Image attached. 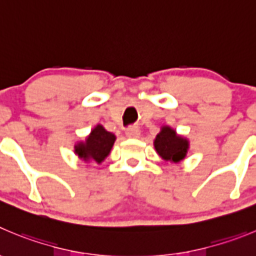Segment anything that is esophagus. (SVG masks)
I'll list each match as a JSON object with an SVG mask.
<instances>
[{"mask_svg": "<svg viewBox=\"0 0 256 256\" xmlns=\"http://www.w3.org/2000/svg\"><path fill=\"white\" fill-rule=\"evenodd\" d=\"M126 136L130 139H138L140 136V131L138 128H130L126 130Z\"/></svg>", "mask_w": 256, "mask_h": 256, "instance_id": "1", "label": "esophagus"}]
</instances>
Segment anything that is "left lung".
<instances>
[{"instance_id": "1", "label": "left lung", "mask_w": 256, "mask_h": 256, "mask_svg": "<svg viewBox=\"0 0 256 256\" xmlns=\"http://www.w3.org/2000/svg\"><path fill=\"white\" fill-rule=\"evenodd\" d=\"M154 148L158 155L164 162L169 163H180L187 156L190 150V142L187 138L176 134L170 126L164 125L160 128V131L155 136Z\"/></svg>"}]
</instances>
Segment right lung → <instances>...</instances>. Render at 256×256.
Listing matches in <instances>:
<instances>
[{"mask_svg": "<svg viewBox=\"0 0 256 256\" xmlns=\"http://www.w3.org/2000/svg\"><path fill=\"white\" fill-rule=\"evenodd\" d=\"M116 136L102 125H96L84 140L74 145V152L87 163L101 164L111 152Z\"/></svg>", "mask_w": 256, "mask_h": 256, "instance_id": "right-lung-1", "label": "right lung"}]
</instances>
